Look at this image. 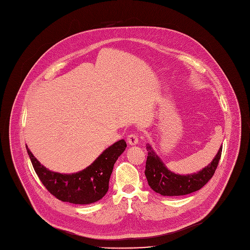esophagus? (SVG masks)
I'll return each instance as SVG.
<instances>
[{
	"label": "esophagus",
	"instance_id": "34e87169",
	"mask_svg": "<svg viewBox=\"0 0 250 250\" xmlns=\"http://www.w3.org/2000/svg\"><path fill=\"white\" fill-rule=\"evenodd\" d=\"M127 142L129 145L131 146H135L138 144L139 142V139H138V136L136 135V134H130V135H128V138H127Z\"/></svg>",
	"mask_w": 250,
	"mask_h": 250
}]
</instances>
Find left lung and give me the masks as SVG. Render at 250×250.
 I'll return each mask as SVG.
<instances>
[{"label":"left lung","instance_id":"8db88e82","mask_svg":"<svg viewBox=\"0 0 250 250\" xmlns=\"http://www.w3.org/2000/svg\"><path fill=\"white\" fill-rule=\"evenodd\" d=\"M148 156L145 176L149 186L163 196H180L190 194L202 188L213 176L221 157L222 146L207 166L193 174L180 175L169 170L150 144L146 145Z\"/></svg>","mask_w":250,"mask_h":250}]
</instances>
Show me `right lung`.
<instances>
[{
  "instance_id": "right-lung-1",
  "label": "right lung",
  "mask_w": 250,
  "mask_h": 250,
  "mask_svg": "<svg viewBox=\"0 0 250 250\" xmlns=\"http://www.w3.org/2000/svg\"><path fill=\"white\" fill-rule=\"evenodd\" d=\"M124 139L114 143L85 169L76 173L54 172L42 165L33 155L28 146L27 152L38 177L56 198L73 204H91L102 199L109 189L113 167L126 149Z\"/></svg>"
}]
</instances>
